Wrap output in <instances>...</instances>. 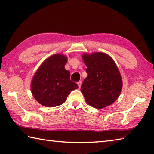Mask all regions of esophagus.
<instances>
[{"mask_svg": "<svg viewBox=\"0 0 154 154\" xmlns=\"http://www.w3.org/2000/svg\"><path fill=\"white\" fill-rule=\"evenodd\" d=\"M81 83H82V82H81V81H79V82H77V85H78V86H79V88H80L81 86Z\"/></svg>", "mask_w": 154, "mask_h": 154, "instance_id": "34e87169", "label": "esophagus"}]
</instances>
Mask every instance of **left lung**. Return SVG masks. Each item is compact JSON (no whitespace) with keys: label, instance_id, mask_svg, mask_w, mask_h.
<instances>
[{"label":"left lung","instance_id":"obj_1","mask_svg":"<svg viewBox=\"0 0 154 154\" xmlns=\"http://www.w3.org/2000/svg\"><path fill=\"white\" fill-rule=\"evenodd\" d=\"M87 77L81 85V93L89 105L101 109L114 103L122 89V80L115 62L103 52L83 54Z\"/></svg>","mask_w":154,"mask_h":154}]
</instances>
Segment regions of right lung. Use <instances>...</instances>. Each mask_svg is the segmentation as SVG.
<instances>
[{
  "label": "right lung",
  "mask_w": 154,
  "mask_h": 154,
  "mask_svg": "<svg viewBox=\"0 0 154 154\" xmlns=\"http://www.w3.org/2000/svg\"><path fill=\"white\" fill-rule=\"evenodd\" d=\"M67 57L57 54L47 58L35 71L31 82V91L38 102L45 107L65 103L71 91L78 88L70 80V72L65 69Z\"/></svg>",
  "instance_id": "obj_1"
}]
</instances>
